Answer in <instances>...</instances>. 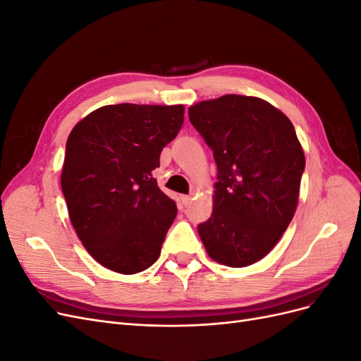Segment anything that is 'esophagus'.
Masks as SVG:
<instances>
[{"label": "esophagus", "instance_id": "obj_1", "mask_svg": "<svg viewBox=\"0 0 361 361\" xmlns=\"http://www.w3.org/2000/svg\"><path fill=\"white\" fill-rule=\"evenodd\" d=\"M180 202L183 206H188L191 203V195H180Z\"/></svg>", "mask_w": 361, "mask_h": 361}]
</instances>
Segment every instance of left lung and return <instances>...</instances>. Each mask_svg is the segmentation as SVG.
Masks as SVG:
<instances>
[{
  "instance_id": "obj_1",
  "label": "left lung",
  "mask_w": 361,
  "mask_h": 361,
  "mask_svg": "<svg viewBox=\"0 0 361 361\" xmlns=\"http://www.w3.org/2000/svg\"><path fill=\"white\" fill-rule=\"evenodd\" d=\"M214 152V211L199 235L218 264L248 267L265 257L297 209L304 152L290 120L264 99L226 94L188 108Z\"/></svg>"
}]
</instances>
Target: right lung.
<instances>
[{"mask_svg": "<svg viewBox=\"0 0 361 361\" xmlns=\"http://www.w3.org/2000/svg\"><path fill=\"white\" fill-rule=\"evenodd\" d=\"M183 123L182 105L97 108L68 138L61 190L76 235L108 269L152 267L178 214L154 170Z\"/></svg>", "mask_w": 361, "mask_h": 361, "instance_id": "add662e5", "label": "right lung"}]
</instances>
